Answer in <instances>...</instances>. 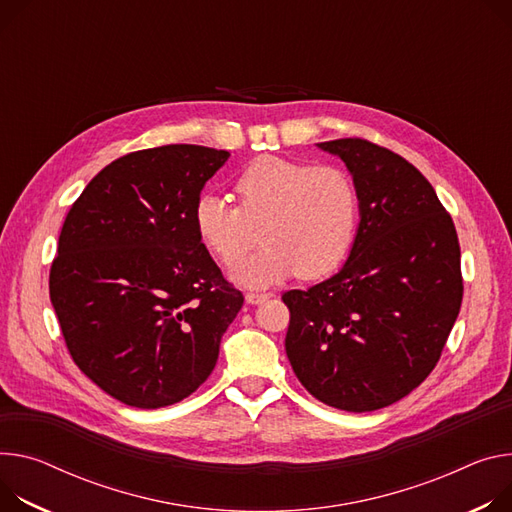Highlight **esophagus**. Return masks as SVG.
I'll return each mask as SVG.
<instances>
[{
	"mask_svg": "<svg viewBox=\"0 0 512 512\" xmlns=\"http://www.w3.org/2000/svg\"><path fill=\"white\" fill-rule=\"evenodd\" d=\"M245 298H247V302H249V304H263L265 300H269V298H271V294H261V292H249V294H247Z\"/></svg>",
	"mask_w": 512,
	"mask_h": 512,
	"instance_id": "esophagus-1",
	"label": "esophagus"
}]
</instances>
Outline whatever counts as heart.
Here are the masks:
<instances>
[{
    "label": "heart",
    "mask_w": 512,
    "mask_h": 512,
    "mask_svg": "<svg viewBox=\"0 0 512 512\" xmlns=\"http://www.w3.org/2000/svg\"><path fill=\"white\" fill-rule=\"evenodd\" d=\"M235 192L239 206L218 194H204L194 206L200 243L224 265L236 263L262 228L266 247L232 267L235 282L265 288L294 273L320 280L345 261L359 216L347 171L265 155L241 171Z\"/></svg>",
    "instance_id": "obj_1"
}]
</instances>
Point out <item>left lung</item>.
Here are the masks:
<instances>
[{
  "instance_id": "1",
  "label": "left lung",
  "mask_w": 512,
  "mask_h": 512,
  "mask_svg": "<svg viewBox=\"0 0 512 512\" xmlns=\"http://www.w3.org/2000/svg\"><path fill=\"white\" fill-rule=\"evenodd\" d=\"M318 147L353 175L359 226L333 277L282 296L286 353L316 400L371 412L437 365L463 296L459 241L433 185L400 155L363 138Z\"/></svg>"
}]
</instances>
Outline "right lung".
<instances>
[{"label":"right lung","instance_id":"1","mask_svg":"<svg viewBox=\"0 0 512 512\" xmlns=\"http://www.w3.org/2000/svg\"><path fill=\"white\" fill-rule=\"evenodd\" d=\"M228 151L165 145L106 165L71 206L49 290L83 374L134 408L196 392L243 306L194 226Z\"/></svg>","mask_w":512,"mask_h":512}]
</instances>
